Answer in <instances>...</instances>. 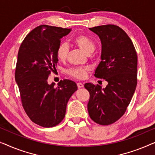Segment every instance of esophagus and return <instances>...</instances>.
<instances>
[{"instance_id": "esophagus-1", "label": "esophagus", "mask_w": 155, "mask_h": 155, "mask_svg": "<svg viewBox=\"0 0 155 155\" xmlns=\"http://www.w3.org/2000/svg\"><path fill=\"white\" fill-rule=\"evenodd\" d=\"M77 85H78V88H82V87H83V84L81 83V82H78V83H77Z\"/></svg>"}]
</instances>
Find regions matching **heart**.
Segmentation results:
<instances>
[{"label":"heart","instance_id":"obj_1","mask_svg":"<svg viewBox=\"0 0 155 155\" xmlns=\"http://www.w3.org/2000/svg\"><path fill=\"white\" fill-rule=\"evenodd\" d=\"M73 42L78 46L84 54L90 55L95 49V44L92 40L84 35H79L73 39ZM68 45L66 43H61L59 44L56 49V56L61 61H65L68 54ZM89 71L88 68H74L68 71V74L71 77L78 80H82L86 78Z\"/></svg>","mask_w":155,"mask_h":155}]
</instances>
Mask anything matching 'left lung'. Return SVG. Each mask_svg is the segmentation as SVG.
<instances>
[{"mask_svg":"<svg viewBox=\"0 0 155 155\" xmlns=\"http://www.w3.org/2000/svg\"><path fill=\"white\" fill-rule=\"evenodd\" d=\"M101 41V62L94 76L108 82L104 89L85 83L90 92L87 104L91 119L103 126L114 124L126 111L137 85V57L132 41L117 25L89 28Z\"/></svg>","mask_w":155,"mask_h":155,"instance_id":"left-lung-1","label":"left lung"}]
</instances>
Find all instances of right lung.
<instances>
[{"instance_id": "1", "label": "right lung", "mask_w": 155, "mask_h": 155, "mask_svg": "<svg viewBox=\"0 0 155 155\" xmlns=\"http://www.w3.org/2000/svg\"><path fill=\"white\" fill-rule=\"evenodd\" d=\"M71 29L42 25L26 36L18 51L15 78L22 107L31 121L44 128L56 126L65 117L67 103L78 90L72 80L48 84L56 71V49Z\"/></svg>"}]
</instances>
